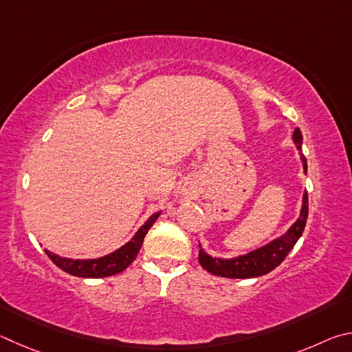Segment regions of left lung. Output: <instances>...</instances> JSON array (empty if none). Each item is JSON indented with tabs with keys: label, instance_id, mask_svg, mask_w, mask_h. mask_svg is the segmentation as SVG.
Listing matches in <instances>:
<instances>
[{
	"label": "left lung",
	"instance_id": "1",
	"mask_svg": "<svg viewBox=\"0 0 352 352\" xmlns=\"http://www.w3.org/2000/svg\"><path fill=\"white\" fill-rule=\"evenodd\" d=\"M292 142L300 154L301 165H303V173H307L306 157L301 153V144H303V135L298 128H295L292 134ZM307 219V192L303 193L301 198V208L298 218L283 235L274 238L272 241L260 245L254 250L245 252L243 255L232 256V258H221L212 256L202 249L199 241V264L207 272L217 276H224V278H256V276L266 275L276 266H280L283 260L287 256L289 252L292 250L295 243L298 241L301 233L305 230Z\"/></svg>",
	"mask_w": 352,
	"mask_h": 352
}]
</instances>
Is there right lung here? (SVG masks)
<instances>
[{"mask_svg":"<svg viewBox=\"0 0 352 352\" xmlns=\"http://www.w3.org/2000/svg\"><path fill=\"white\" fill-rule=\"evenodd\" d=\"M160 213H162V210L154 212L151 217L139 227V230L134 233L133 238L129 239L128 243L123 244L122 248L116 249L114 252H111L108 255L77 260V258L60 256L47 249H45V252L54 261V264H57L61 270H65V272L69 275L80 276V278H103V276L120 274L122 270H125L129 264L135 260V256H138L142 248V243H144L145 235L148 230L151 229V226L156 223Z\"/></svg>","mask_w":352,"mask_h":352,"instance_id":"add662e5","label":"right lung"}]
</instances>
